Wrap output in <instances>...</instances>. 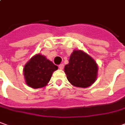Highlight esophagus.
Masks as SVG:
<instances>
[{
  "instance_id": "esophagus-1",
  "label": "esophagus",
  "mask_w": 125,
  "mask_h": 125,
  "mask_svg": "<svg viewBox=\"0 0 125 125\" xmlns=\"http://www.w3.org/2000/svg\"><path fill=\"white\" fill-rule=\"evenodd\" d=\"M63 68H64V66H63V63L60 64V65L59 66V68L60 70H63Z\"/></svg>"
}]
</instances>
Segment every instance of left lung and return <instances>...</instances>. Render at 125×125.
Masks as SVG:
<instances>
[{
  "label": "left lung",
  "mask_w": 125,
  "mask_h": 125,
  "mask_svg": "<svg viewBox=\"0 0 125 125\" xmlns=\"http://www.w3.org/2000/svg\"><path fill=\"white\" fill-rule=\"evenodd\" d=\"M69 63L64 67L67 79L74 86L87 87L96 80L98 66L93 58L85 52L74 50Z\"/></svg>",
  "instance_id": "8db88e82"
}]
</instances>
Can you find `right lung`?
Returning a JSON list of instances; mask_svg holds the SVG:
<instances>
[{
  "instance_id": "right-lung-1",
  "label": "right lung",
  "mask_w": 125,
  "mask_h": 125,
  "mask_svg": "<svg viewBox=\"0 0 125 125\" xmlns=\"http://www.w3.org/2000/svg\"><path fill=\"white\" fill-rule=\"evenodd\" d=\"M58 69L46 57L40 54L33 56L24 67V76L28 86L37 89L46 86L54 71Z\"/></svg>"
}]
</instances>
